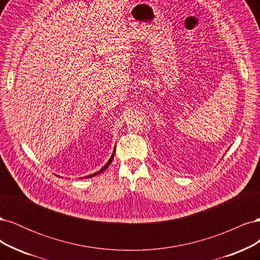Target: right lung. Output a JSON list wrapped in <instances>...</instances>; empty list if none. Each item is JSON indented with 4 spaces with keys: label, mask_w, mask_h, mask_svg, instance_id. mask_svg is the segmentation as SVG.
<instances>
[{
    "label": "right lung",
    "mask_w": 260,
    "mask_h": 260,
    "mask_svg": "<svg viewBox=\"0 0 260 260\" xmlns=\"http://www.w3.org/2000/svg\"><path fill=\"white\" fill-rule=\"evenodd\" d=\"M115 151H116V149H114V152H113V155L111 156V158H109V160L106 162V165H105V166L103 167V168H102L101 170H99L98 172H94V174L93 175H90V176H86V177H84V178H91V177H94V176H96V175H100L101 174V172H103L104 170H106V168L109 166V165H111L112 164V161H113V159H114V156H115Z\"/></svg>",
    "instance_id": "right-lung-1"
}]
</instances>
